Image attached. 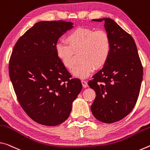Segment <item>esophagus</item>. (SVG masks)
<instances>
[{
    "mask_svg": "<svg viewBox=\"0 0 150 150\" xmlns=\"http://www.w3.org/2000/svg\"><path fill=\"white\" fill-rule=\"evenodd\" d=\"M81 82H82V84L83 87H84V88H86V87H88V82H86V81H85V80H82V81H81Z\"/></svg>",
    "mask_w": 150,
    "mask_h": 150,
    "instance_id": "34e87169",
    "label": "esophagus"
}]
</instances>
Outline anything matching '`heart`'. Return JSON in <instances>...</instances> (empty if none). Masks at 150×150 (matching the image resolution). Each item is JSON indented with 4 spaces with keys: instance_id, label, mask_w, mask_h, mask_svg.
Here are the masks:
<instances>
[{
    "instance_id": "heart-1",
    "label": "heart",
    "mask_w": 150,
    "mask_h": 150,
    "mask_svg": "<svg viewBox=\"0 0 150 150\" xmlns=\"http://www.w3.org/2000/svg\"><path fill=\"white\" fill-rule=\"evenodd\" d=\"M66 42H58L55 46L56 56L62 65L71 69L74 64V52L81 50L82 62L72 70L74 76L86 78L95 68L102 67L108 60L111 52V39L104 30H96L89 28H78L66 37Z\"/></svg>"
}]
</instances>
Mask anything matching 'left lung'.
<instances>
[{
    "mask_svg": "<svg viewBox=\"0 0 150 150\" xmlns=\"http://www.w3.org/2000/svg\"><path fill=\"white\" fill-rule=\"evenodd\" d=\"M104 22L111 39L109 58L102 70L88 82L96 96L91 105L96 118L105 124L120 121L136 104L143 78V68L133 38L111 18L92 20Z\"/></svg>",
    "mask_w": 150,
    "mask_h": 150,
    "instance_id": "obj_1",
    "label": "left lung"
}]
</instances>
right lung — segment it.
<instances>
[{
  "label": "right lung",
  "instance_id": "add662e5",
  "mask_svg": "<svg viewBox=\"0 0 150 150\" xmlns=\"http://www.w3.org/2000/svg\"><path fill=\"white\" fill-rule=\"evenodd\" d=\"M63 21H40L20 38L10 59L9 76L17 99L27 115L45 126L65 122L82 89L56 56L58 38L73 28Z\"/></svg>",
  "mask_w": 150,
  "mask_h": 150
}]
</instances>
